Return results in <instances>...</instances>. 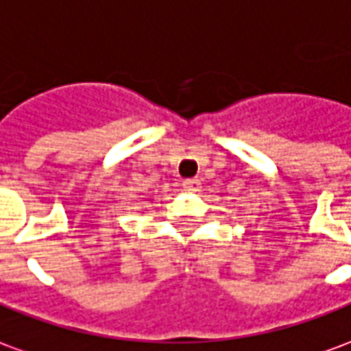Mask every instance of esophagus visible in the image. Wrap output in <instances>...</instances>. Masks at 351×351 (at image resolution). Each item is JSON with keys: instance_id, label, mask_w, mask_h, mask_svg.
Instances as JSON below:
<instances>
[{"instance_id": "1", "label": "esophagus", "mask_w": 351, "mask_h": 351, "mask_svg": "<svg viewBox=\"0 0 351 351\" xmlns=\"http://www.w3.org/2000/svg\"><path fill=\"white\" fill-rule=\"evenodd\" d=\"M182 188L186 191H195L199 188V180L197 178H186L182 182Z\"/></svg>"}]
</instances>
